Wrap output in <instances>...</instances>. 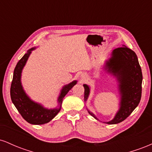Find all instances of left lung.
Returning <instances> with one entry per match:
<instances>
[{"label": "left lung", "mask_w": 152, "mask_h": 152, "mask_svg": "<svg viewBox=\"0 0 152 152\" xmlns=\"http://www.w3.org/2000/svg\"><path fill=\"white\" fill-rule=\"evenodd\" d=\"M103 69L106 74H111L116 78L120 96L118 110L114 117L111 121L104 123L116 124L126 119L140 102L143 79L142 69L135 52L124 45L113 50L111 57L106 61ZM83 86L84 101L86 102L91 89L88 85ZM86 109L88 114L99 120L94 113L88 109Z\"/></svg>", "instance_id": "8db88e82"}]
</instances>
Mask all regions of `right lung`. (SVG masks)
<instances>
[{
	"label": "right lung",
	"instance_id": "obj_1",
	"mask_svg": "<svg viewBox=\"0 0 152 152\" xmlns=\"http://www.w3.org/2000/svg\"><path fill=\"white\" fill-rule=\"evenodd\" d=\"M36 48V47H34L28 50L15 66L10 86V98L18 112L26 121L31 124L41 125L48 123L58 114L61 108L63 99L73 86L77 83V81L74 80L62 87L57 99L58 105L53 109H48L40 103L32 100L26 93L23 87L21 75L23 69L32 53V50Z\"/></svg>",
	"mask_w": 152,
	"mask_h": 152
}]
</instances>
